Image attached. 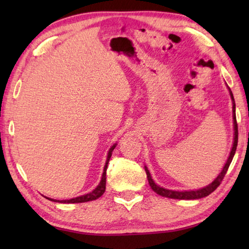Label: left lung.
<instances>
[{
    "mask_svg": "<svg viewBox=\"0 0 249 249\" xmlns=\"http://www.w3.org/2000/svg\"><path fill=\"white\" fill-rule=\"evenodd\" d=\"M230 90V94L231 101H233V120H234V142H233V147H231V154L227 158V161L225 163V166L223 167V170L220 172L212 183H210L206 187L199 189V190H191V191H175V190H168V189H165L162 187H159L158 184L155 183V181L151 178V176L149 174L148 168L145 167V171L147 175V179H148V182L150 188L153 189V191H155L157 195L165 196V197H170V199H178V200H196V199H201V197L208 196L209 195H211L215 189L221 184L222 180L224 179V177L227 172V169L231 165V160H233V157L235 155L236 151V147H237V142H238V128H237V122H236V115H235V101H234V96L233 93H231V89Z\"/></svg>",
    "mask_w": 249,
    "mask_h": 249,
    "instance_id": "8db88e82",
    "label": "left lung"
}]
</instances>
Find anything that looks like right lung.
<instances>
[{
    "label": "right lung",
    "instance_id": "1",
    "mask_svg": "<svg viewBox=\"0 0 249 249\" xmlns=\"http://www.w3.org/2000/svg\"><path fill=\"white\" fill-rule=\"evenodd\" d=\"M116 144L113 145L111 148L108 150V154H107V162H105V166H104V170H103V175H102V179H101L100 183L98 187H96L93 191L90 192V193H87V195L84 196H80L77 197H73V199H69V200H53V199H50V197H47L48 200L50 201H53V202H59V203H83V202H89V201H93L99 199V197L103 195L104 191H105V184H107V163L109 161V158H111L112 156V151L114 150Z\"/></svg>",
    "mask_w": 249,
    "mask_h": 249
}]
</instances>
